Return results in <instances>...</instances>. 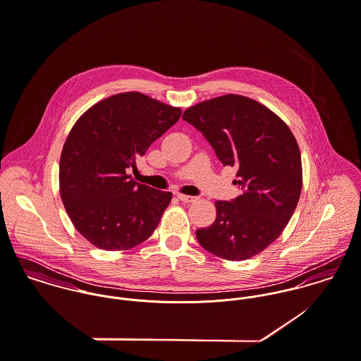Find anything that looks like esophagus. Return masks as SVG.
<instances>
[{"mask_svg":"<svg viewBox=\"0 0 361 361\" xmlns=\"http://www.w3.org/2000/svg\"><path fill=\"white\" fill-rule=\"evenodd\" d=\"M177 198L181 200V202H185V203H191V202H195V200H197L195 197H191V195H185V194H177Z\"/></svg>","mask_w":361,"mask_h":361,"instance_id":"obj_1","label":"esophagus"}]
</instances>
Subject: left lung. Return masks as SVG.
Returning <instances> with one entry per match:
<instances>
[{"instance_id": "8db88e82", "label": "left lung", "mask_w": 361, "mask_h": 361, "mask_svg": "<svg viewBox=\"0 0 361 361\" xmlns=\"http://www.w3.org/2000/svg\"><path fill=\"white\" fill-rule=\"evenodd\" d=\"M184 121L206 137L224 166L237 167L240 195L216 200V220L197 238L207 252L246 260L270 246L289 223L302 192V158L286 123L263 104L227 94L190 106Z\"/></svg>"}]
</instances>
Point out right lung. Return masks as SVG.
<instances>
[{
  "mask_svg": "<svg viewBox=\"0 0 361 361\" xmlns=\"http://www.w3.org/2000/svg\"><path fill=\"white\" fill-rule=\"evenodd\" d=\"M181 116L138 91L111 95L73 124L59 161V192L81 235L104 250H127L148 240L173 194L127 174Z\"/></svg>",
  "mask_w": 361,
  "mask_h": 361,
  "instance_id": "add662e5",
  "label": "right lung"
}]
</instances>
